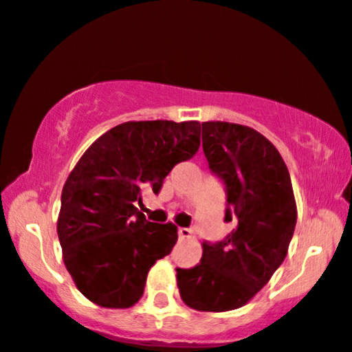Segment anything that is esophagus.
<instances>
[{"instance_id": "esophagus-1", "label": "esophagus", "mask_w": 352, "mask_h": 352, "mask_svg": "<svg viewBox=\"0 0 352 352\" xmlns=\"http://www.w3.org/2000/svg\"><path fill=\"white\" fill-rule=\"evenodd\" d=\"M177 235H179L181 239H189L192 235V230L188 229V227H181V229L177 230Z\"/></svg>"}]
</instances>
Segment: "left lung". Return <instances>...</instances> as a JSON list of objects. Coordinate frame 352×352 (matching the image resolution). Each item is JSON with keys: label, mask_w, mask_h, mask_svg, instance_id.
<instances>
[{"label": "left lung", "mask_w": 352, "mask_h": 352, "mask_svg": "<svg viewBox=\"0 0 352 352\" xmlns=\"http://www.w3.org/2000/svg\"><path fill=\"white\" fill-rule=\"evenodd\" d=\"M202 150L227 192L224 241L202 243L192 268H176L181 298L197 311L243 307L282 265L296 226L290 173L278 150L254 128L202 123Z\"/></svg>", "instance_id": "1"}]
</instances>
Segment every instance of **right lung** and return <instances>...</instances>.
<instances>
[{
    "mask_svg": "<svg viewBox=\"0 0 352 352\" xmlns=\"http://www.w3.org/2000/svg\"><path fill=\"white\" fill-rule=\"evenodd\" d=\"M199 144V122H125L82 155L62 188L57 235L85 298L103 308H130L142 298L148 272L173 250L177 229L146 221L136 202L144 188L158 192Z\"/></svg>",
    "mask_w": 352,
    "mask_h": 352,
    "instance_id": "1",
    "label": "right lung"
}]
</instances>
